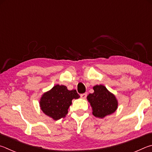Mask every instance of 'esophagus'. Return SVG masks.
Here are the masks:
<instances>
[{
  "instance_id": "obj_1",
  "label": "esophagus",
  "mask_w": 152,
  "mask_h": 152,
  "mask_svg": "<svg viewBox=\"0 0 152 152\" xmlns=\"http://www.w3.org/2000/svg\"><path fill=\"white\" fill-rule=\"evenodd\" d=\"M80 96H81V97L82 98V99H86V97H87V93H85V94H81Z\"/></svg>"
}]
</instances>
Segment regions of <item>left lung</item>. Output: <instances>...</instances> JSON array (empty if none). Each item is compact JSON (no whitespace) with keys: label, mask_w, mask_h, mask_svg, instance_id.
Returning a JSON list of instances; mask_svg holds the SVG:
<instances>
[{"label":"left lung","mask_w":152,"mask_h":152,"mask_svg":"<svg viewBox=\"0 0 152 152\" xmlns=\"http://www.w3.org/2000/svg\"><path fill=\"white\" fill-rule=\"evenodd\" d=\"M94 92L87 96V100L92 107L93 115L103 118L115 112L118 105L115 95L102 85L94 86Z\"/></svg>","instance_id":"8db88e82"}]
</instances>
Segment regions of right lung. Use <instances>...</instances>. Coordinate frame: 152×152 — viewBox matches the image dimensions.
<instances>
[{"mask_svg":"<svg viewBox=\"0 0 152 152\" xmlns=\"http://www.w3.org/2000/svg\"><path fill=\"white\" fill-rule=\"evenodd\" d=\"M79 97L76 90L69 91L66 86L57 85L43 94L40 101V107L47 115L58 120L67 114L72 99Z\"/></svg>","mask_w":152,"mask_h":152,"instance_id":"add662e5","label":"right lung"}]
</instances>
